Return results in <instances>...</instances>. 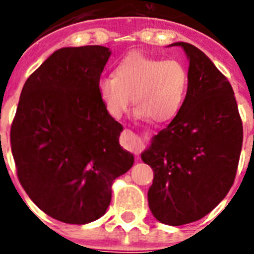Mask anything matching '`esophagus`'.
Masks as SVG:
<instances>
[{"instance_id": "esophagus-1", "label": "esophagus", "mask_w": 254, "mask_h": 254, "mask_svg": "<svg viewBox=\"0 0 254 254\" xmlns=\"http://www.w3.org/2000/svg\"><path fill=\"white\" fill-rule=\"evenodd\" d=\"M122 142L123 145H124V147L129 148V150L132 151L136 156H139V153L141 152L143 147H145L142 140H140L139 137H137L134 132L130 131V130H124V132H123L122 135Z\"/></svg>"}]
</instances>
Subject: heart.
<instances>
[{"mask_svg":"<svg viewBox=\"0 0 254 254\" xmlns=\"http://www.w3.org/2000/svg\"><path fill=\"white\" fill-rule=\"evenodd\" d=\"M188 87V71L181 61L141 53L125 56L115 67L114 76H103L97 84L99 98L112 118L119 119L132 101L137 119L152 118L158 123L178 114Z\"/></svg>","mask_w":254,"mask_h":254,"instance_id":"obj_1","label":"heart"}]
</instances>
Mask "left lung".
<instances>
[{
  "mask_svg": "<svg viewBox=\"0 0 254 254\" xmlns=\"http://www.w3.org/2000/svg\"><path fill=\"white\" fill-rule=\"evenodd\" d=\"M170 47H181L188 58V92L141 160L153 170L147 193L151 212L162 224L179 226L200 220L229 193L243 127L234 89L212 61L188 43Z\"/></svg>",
  "mask_w": 254,
  "mask_h": 254,
  "instance_id": "left-lung-1",
  "label": "left lung"
}]
</instances>
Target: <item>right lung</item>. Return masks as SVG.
<instances>
[{"mask_svg":"<svg viewBox=\"0 0 254 254\" xmlns=\"http://www.w3.org/2000/svg\"><path fill=\"white\" fill-rule=\"evenodd\" d=\"M109 48H61L28 77L11 127L17 175L45 214L83 225L106 214L112 184L134 165L123 127L99 98Z\"/></svg>","mask_w":254,"mask_h":254,"instance_id":"add662e5","label":"right lung"}]
</instances>
